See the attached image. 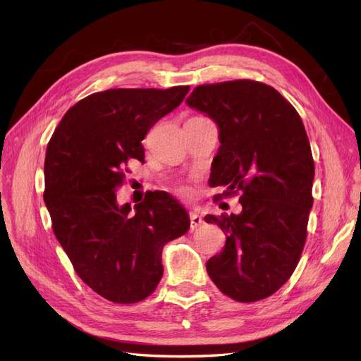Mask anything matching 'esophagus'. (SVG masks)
Returning a JSON list of instances; mask_svg holds the SVG:
<instances>
[{
	"label": "esophagus",
	"instance_id": "obj_1",
	"mask_svg": "<svg viewBox=\"0 0 361 361\" xmlns=\"http://www.w3.org/2000/svg\"><path fill=\"white\" fill-rule=\"evenodd\" d=\"M190 223H191V231H195V228H197V227H200L204 221H203V218L197 214V212H195V211H191L190 212Z\"/></svg>",
	"mask_w": 361,
	"mask_h": 361
}]
</instances>
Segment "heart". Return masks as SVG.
Wrapping results in <instances>:
<instances>
[{
	"instance_id": "1",
	"label": "heart",
	"mask_w": 361,
	"mask_h": 361,
	"mask_svg": "<svg viewBox=\"0 0 361 361\" xmlns=\"http://www.w3.org/2000/svg\"><path fill=\"white\" fill-rule=\"evenodd\" d=\"M182 192H187V191H185V190H182Z\"/></svg>"
}]
</instances>
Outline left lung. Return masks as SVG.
Wrapping results in <instances>:
<instances>
[{
    "label": "left lung",
    "mask_w": 361,
    "mask_h": 361,
    "mask_svg": "<svg viewBox=\"0 0 361 361\" xmlns=\"http://www.w3.org/2000/svg\"><path fill=\"white\" fill-rule=\"evenodd\" d=\"M187 104L220 129L211 179L226 191L216 197L239 194L243 204L204 216L227 236L207 274L235 301L264 300L289 280L307 238L314 162L302 120L274 87L251 80L197 85Z\"/></svg>",
    "instance_id": "left-lung-1"
}]
</instances>
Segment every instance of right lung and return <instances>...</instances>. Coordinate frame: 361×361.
Instances as JSON below:
<instances>
[{
  "label": "right lung",
  "mask_w": 361,
  "mask_h": 361,
  "mask_svg": "<svg viewBox=\"0 0 361 361\" xmlns=\"http://www.w3.org/2000/svg\"><path fill=\"white\" fill-rule=\"evenodd\" d=\"M188 85L110 89L71 106L45 157V192L52 231L76 274L108 301L147 298L162 277V247L188 232L182 204L164 191L117 204L128 164L145 161L141 141L179 106Z\"/></svg>",
  "instance_id": "1"
}]
</instances>
